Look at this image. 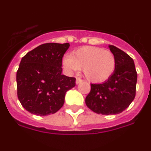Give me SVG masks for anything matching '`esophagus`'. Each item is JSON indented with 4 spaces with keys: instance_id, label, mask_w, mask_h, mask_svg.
Wrapping results in <instances>:
<instances>
[{
    "instance_id": "1",
    "label": "esophagus",
    "mask_w": 151,
    "mask_h": 151,
    "mask_svg": "<svg viewBox=\"0 0 151 151\" xmlns=\"http://www.w3.org/2000/svg\"><path fill=\"white\" fill-rule=\"evenodd\" d=\"M82 82V80L81 78H77L76 79V84H78V83H81Z\"/></svg>"
}]
</instances>
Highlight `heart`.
<instances>
[{"label":"heart","mask_w":151,"mask_h":151,"mask_svg":"<svg viewBox=\"0 0 151 151\" xmlns=\"http://www.w3.org/2000/svg\"><path fill=\"white\" fill-rule=\"evenodd\" d=\"M114 54L104 48L84 46L72 52L71 56L66 55L63 66L70 74L78 73L83 68L88 81L102 83L111 78L116 69Z\"/></svg>","instance_id":"heart-1"}]
</instances>
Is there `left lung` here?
Here are the masks:
<instances>
[{
    "instance_id": "obj_1",
    "label": "left lung",
    "mask_w": 151,
    "mask_h": 151,
    "mask_svg": "<svg viewBox=\"0 0 151 151\" xmlns=\"http://www.w3.org/2000/svg\"><path fill=\"white\" fill-rule=\"evenodd\" d=\"M108 47L116 58V69L104 83H91V92L85 99L91 111L105 115L117 114L129 107L135 97L137 79L132 58L114 45Z\"/></svg>"
}]
</instances>
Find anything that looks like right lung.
Masks as SVG:
<instances>
[{
	"instance_id": "obj_1",
	"label": "right lung",
	"mask_w": 151,
	"mask_h": 151,
	"mask_svg": "<svg viewBox=\"0 0 151 151\" xmlns=\"http://www.w3.org/2000/svg\"><path fill=\"white\" fill-rule=\"evenodd\" d=\"M69 47V43H47L22 58L16 78L17 97L28 112L47 116L64 105L66 92L76 81L61 73L62 58Z\"/></svg>"
}]
</instances>
